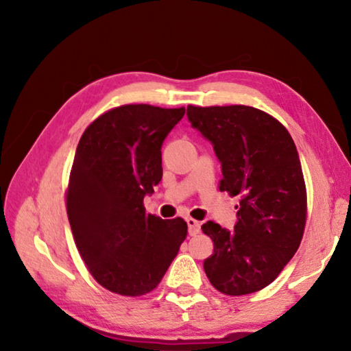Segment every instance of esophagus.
I'll list each match as a JSON object with an SVG mask.
<instances>
[{"mask_svg": "<svg viewBox=\"0 0 351 351\" xmlns=\"http://www.w3.org/2000/svg\"><path fill=\"white\" fill-rule=\"evenodd\" d=\"M187 226H189V235H197L199 232V223L193 218H187Z\"/></svg>", "mask_w": 351, "mask_h": 351, "instance_id": "esophagus-1", "label": "esophagus"}]
</instances>
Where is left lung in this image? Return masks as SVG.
<instances>
[{
	"instance_id": "8db88e82",
	"label": "left lung",
	"mask_w": 351,
	"mask_h": 351,
	"mask_svg": "<svg viewBox=\"0 0 351 351\" xmlns=\"http://www.w3.org/2000/svg\"><path fill=\"white\" fill-rule=\"evenodd\" d=\"M187 117L221 162L219 190L241 198L234 229L201 226L213 241L206 276L223 294L255 293L276 280L304 235L306 190L295 144L280 122L252 106L189 105Z\"/></svg>"
}]
</instances>
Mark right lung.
<instances>
[{
    "label": "right lung",
    "instance_id": "right-lung-1",
    "mask_svg": "<svg viewBox=\"0 0 351 351\" xmlns=\"http://www.w3.org/2000/svg\"><path fill=\"white\" fill-rule=\"evenodd\" d=\"M186 108L123 105L97 117L77 145L66 210L91 276L122 295H144L162 280L186 240L182 218L145 213L162 180L161 147Z\"/></svg>",
    "mask_w": 351,
    "mask_h": 351
}]
</instances>
